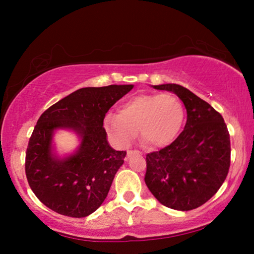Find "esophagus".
Returning <instances> with one entry per match:
<instances>
[{
	"instance_id": "34e87169",
	"label": "esophagus",
	"mask_w": 254,
	"mask_h": 254,
	"mask_svg": "<svg viewBox=\"0 0 254 254\" xmlns=\"http://www.w3.org/2000/svg\"><path fill=\"white\" fill-rule=\"evenodd\" d=\"M134 155H141V152L137 151V150H129V151H127V158H129L130 156H134Z\"/></svg>"
}]
</instances>
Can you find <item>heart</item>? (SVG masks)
I'll list each match as a JSON object with an SVG mask.
<instances>
[{
	"instance_id": "1",
	"label": "heart",
	"mask_w": 254,
	"mask_h": 254,
	"mask_svg": "<svg viewBox=\"0 0 254 254\" xmlns=\"http://www.w3.org/2000/svg\"><path fill=\"white\" fill-rule=\"evenodd\" d=\"M184 121L185 107L177 96L138 95L121 104L118 114H107L104 127L119 147H128L140 129L142 140L164 148L178 137Z\"/></svg>"
}]
</instances>
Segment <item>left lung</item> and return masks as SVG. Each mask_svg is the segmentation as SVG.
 <instances>
[{
	"mask_svg": "<svg viewBox=\"0 0 254 254\" xmlns=\"http://www.w3.org/2000/svg\"><path fill=\"white\" fill-rule=\"evenodd\" d=\"M152 88L178 96L187 121L171 144L147 155L145 185L166 207L195 209L217 192L228 176L231 149L227 125L209 104L182 85L166 83Z\"/></svg>",
	"mask_w": 254,
	"mask_h": 254,
	"instance_id": "obj_1",
	"label": "left lung"
}]
</instances>
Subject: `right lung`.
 <instances>
[{
	"label": "right lung",
	"mask_w": 254,
	"mask_h": 254,
	"mask_svg": "<svg viewBox=\"0 0 254 254\" xmlns=\"http://www.w3.org/2000/svg\"><path fill=\"white\" fill-rule=\"evenodd\" d=\"M133 84L82 88L41 114L29 141L25 173L31 190L50 209L85 217L106 199L126 151L111 147L104 118ZM72 131L80 141L71 154H57L54 135Z\"/></svg>",
	"instance_id": "obj_1"
}]
</instances>
